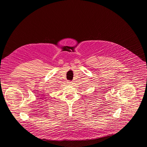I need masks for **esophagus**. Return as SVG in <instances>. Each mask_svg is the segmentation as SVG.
Wrapping results in <instances>:
<instances>
[{
    "label": "esophagus",
    "mask_w": 147,
    "mask_h": 147,
    "mask_svg": "<svg viewBox=\"0 0 147 147\" xmlns=\"http://www.w3.org/2000/svg\"><path fill=\"white\" fill-rule=\"evenodd\" d=\"M67 82H68L69 84H73L72 81H69Z\"/></svg>",
    "instance_id": "obj_1"
}]
</instances>
